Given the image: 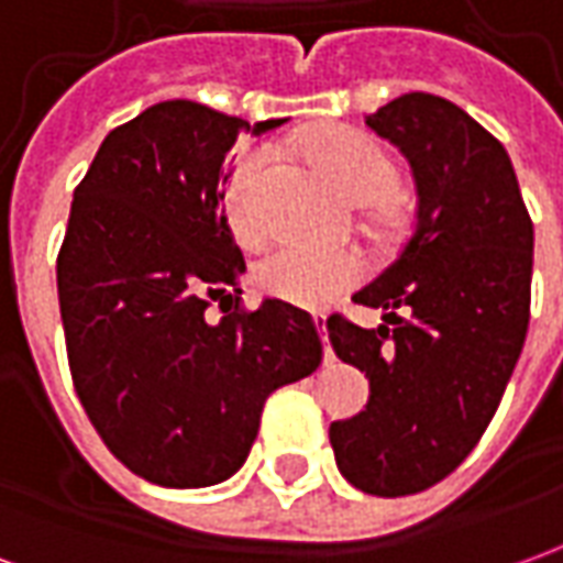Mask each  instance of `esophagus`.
<instances>
[{"instance_id":"1","label":"esophagus","mask_w":563,"mask_h":563,"mask_svg":"<svg viewBox=\"0 0 563 563\" xmlns=\"http://www.w3.org/2000/svg\"><path fill=\"white\" fill-rule=\"evenodd\" d=\"M313 325H317V331H319V341H322V353H325V362H331V358H334V353H331L329 329H325V317H313Z\"/></svg>"}]
</instances>
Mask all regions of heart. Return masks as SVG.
Listing matches in <instances>:
<instances>
[{"label": "heart", "mask_w": 563, "mask_h": 563, "mask_svg": "<svg viewBox=\"0 0 563 563\" xmlns=\"http://www.w3.org/2000/svg\"><path fill=\"white\" fill-rule=\"evenodd\" d=\"M307 153L319 172L341 189L355 205H374L389 198L398 172L389 153L377 141L365 139L350 129L322 132L307 141ZM271 165L268 147H246L238 153L222 186L225 220L238 241H256L265 229L262 217V177ZM365 258L355 250L313 246L301 241H283L258 256L253 277L256 286L271 298L305 310L329 307L334 298L365 277Z\"/></svg>", "instance_id": "1"}]
</instances>
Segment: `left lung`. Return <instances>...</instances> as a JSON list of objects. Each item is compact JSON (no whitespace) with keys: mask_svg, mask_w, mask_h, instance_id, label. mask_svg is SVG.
Masks as SVG:
<instances>
[{"mask_svg":"<svg viewBox=\"0 0 563 563\" xmlns=\"http://www.w3.org/2000/svg\"><path fill=\"white\" fill-rule=\"evenodd\" d=\"M365 123L410 162L416 225L353 295L383 310L377 329L329 319L331 350L371 383L329 440L346 483L401 497L455 471L504 398L531 317L533 222L504 144L459 104L407 92Z\"/></svg>","mask_w":563,"mask_h":563,"instance_id":"8db88e82","label":"left lung"}]
</instances>
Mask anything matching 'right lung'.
<instances>
[{
  "label": "right lung",
  "instance_id": "add662e5",
  "mask_svg": "<svg viewBox=\"0 0 563 563\" xmlns=\"http://www.w3.org/2000/svg\"><path fill=\"white\" fill-rule=\"evenodd\" d=\"M283 123L159 102L102 141L75 189L56 258L71 379L108 449L165 488L234 476L265 398L322 362L298 307H225L246 271L222 210L229 150Z\"/></svg>",
  "mask_w": 563,
  "mask_h": 563
}]
</instances>
